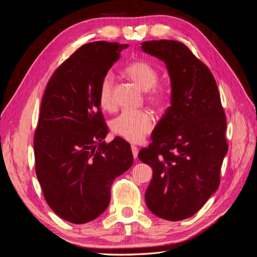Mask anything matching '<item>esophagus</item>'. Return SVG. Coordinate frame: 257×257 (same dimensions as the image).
Masks as SVG:
<instances>
[{
  "instance_id": "34e87169",
  "label": "esophagus",
  "mask_w": 257,
  "mask_h": 257,
  "mask_svg": "<svg viewBox=\"0 0 257 257\" xmlns=\"http://www.w3.org/2000/svg\"><path fill=\"white\" fill-rule=\"evenodd\" d=\"M131 149H132V153H133L134 159H136L137 155H138V148L136 146H132Z\"/></svg>"
}]
</instances>
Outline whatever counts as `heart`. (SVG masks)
Returning a JSON list of instances; mask_svg holds the SVG:
<instances>
[{"instance_id": "b5f03b06", "label": "heart", "mask_w": 257, "mask_h": 257, "mask_svg": "<svg viewBox=\"0 0 257 257\" xmlns=\"http://www.w3.org/2000/svg\"><path fill=\"white\" fill-rule=\"evenodd\" d=\"M123 74L137 87L146 91L147 100L157 108H164L169 98V90L165 84L160 83L158 69L145 61H135L124 67ZM113 79L106 75L100 80L98 88V102L105 110L113 108ZM113 133L131 143H138L149 134L154 126L153 116L145 110H124L111 121Z\"/></svg>"}]
</instances>
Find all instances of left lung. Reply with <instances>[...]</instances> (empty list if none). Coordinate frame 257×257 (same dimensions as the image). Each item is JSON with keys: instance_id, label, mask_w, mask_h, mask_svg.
<instances>
[{"instance_id": "1", "label": "left lung", "mask_w": 257, "mask_h": 257, "mask_svg": "<svg viewBox=\"0 0 257 257\" xmlns=\"http://www.w3.org/2000/svg\"><path fill=\"white\" fill-rule=\"evenodd\" d=\"M164 61L172 82V105L138 158L152 167L146 204L162 219L180 221L203 207L220 185L228 145L226 116L212 73L180 42L142 43Z\"/></svg>"}]
</instances>
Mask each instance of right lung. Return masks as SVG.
I'll return each mask as SVG.
<instances>
[{"label":"right lung","instance_id":"add662e5","mask_svg":"<svg viewBox=\"0 0 257 257\" xmlns=\"http://www.w3.org/2000/svg\"><path fill=\"white\" fill-rule=\"evenodd\" d=\"M126 44H85L53 73L42 99L34 134L35 172L44 197L61 219L84 224L110 201L114 179L133 164L122 138L108 132L98 102L100 80Z\"/></svg>","mask_w":257,"mask_h":257}]
</instances>
